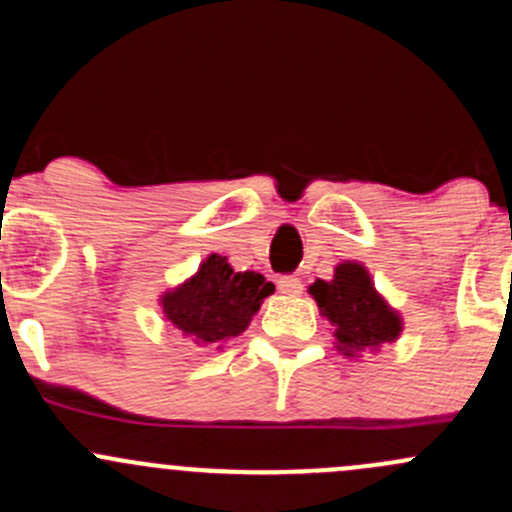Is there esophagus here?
Returning <instances> with one entry per match:
<instances>
[{"label":"esophagus","mask_w":512,"mask_h":512,"mask_svg":"<svg viewBox=\"0 0 512 512\" xmlns=\"http://www.w3.org/2000/svg\"><path fill=\"white\" fill-rule=\"evenodd\" d=\"M278 290L285 295H298L302 293V280L298 276H280Z\"/></svg>","instance_id":"esophagus-1"}]
</instances>
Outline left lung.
I'll use <instances>...</instances> for the list:
<instances>
[{
    "instance_id": "8db88e82",
    "label": "left lung",
    "mask_w": 512,
    "mask_h": 512,
    "mask_svg": "<svg viewBox=\"0 0 512 512\" xmlns=\"http://www.w3.org/2000/svg\"><path fill=\"white\" fill-rule=\"evenodd\" d=\"M310 293L324 317L337 327L334 337L346 354L393 342L400 334L398 315L381 300L359 263H342L334 271V280H317L310 285Z\"/></svg>"
}]
</instances>
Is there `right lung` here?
Instances as JSON below:
<instances>
[{
    "label": "right lung",
    "mask_w": 512,
    "mask_h": 512,
    "mask_svg": "<svg viewBox=\"0 0 512 512\" xmlns=\"http://www.w3.org/2000/svg\"><path fill=\"white\" fill-rule=\"evenodd\" d=\"M273 290L261 273L234 271L227 258L212 254L195 278L163 298V312L192 344L217 346L239 337Z\"/></svg>",
    "instance_id": "1"
}]
</instances>
